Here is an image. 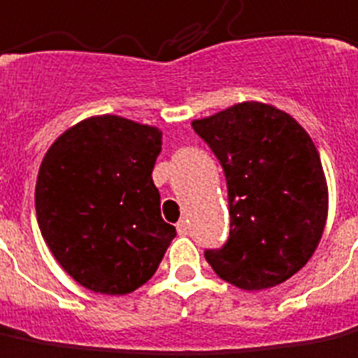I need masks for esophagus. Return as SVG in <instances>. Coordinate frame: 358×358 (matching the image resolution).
I'll return each instance as SVG.
<instances>
[{"label":"esophagus","mask_w":358,"mask_h":358,"mask_svg":"<svg viewBox=\"0 0 358 358\" xmlns=\"http://www.w3.org/2000/svg\"><path fill=\"white\" fill-rule=\"evenodd\" d=\"M176 231H178V234H187V232H189V224H187L186 219L178 221V224H176Z\"/></svg>","instance_id":"34e87169"}]
</instances>
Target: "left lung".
<instances>
[{"instance_id": "8db88e82", "label": "left lung", "mask_w": 358, "mask_h": 358, "mask_svg": "<svg viewBox=\"0 0 358 358\" xmlns=\"http://www.w3.org/2000/svg\"><path fill=\"white\" fill-rule=\"evenodd\" d=\"M192 127L221 162L231 234L205 259L242 291L277 287L306 266L327 219V182L306 129L283 110L248 101Z\"/></svg>"}]
</instances>
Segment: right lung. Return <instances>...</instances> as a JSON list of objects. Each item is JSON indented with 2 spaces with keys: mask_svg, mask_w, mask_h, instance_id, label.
Listing matches in <instances>:
<instances>
[{
  "mask_svg": "<svg viewBox=\"0 0 358 358\" xmlns=\"http://www.w3.org/2000/svg\"><path fill=\"white\" fill-rule=\"evenodd\" d=\"M161 145L159 127L102 114L66 129L44 155L34 189L40 232L85 289L136 291L176 236L151 176Z\"/></svg>",
  "mask_w": 358,
  "mask_h": 358,
  "instance_id": "1",
  "label": "right lung"
}]
</instances>
